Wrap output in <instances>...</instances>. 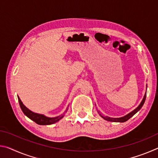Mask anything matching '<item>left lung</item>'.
<instances>
[{
    "mask_svg": "<svg viewBox=\"0 0 158 158\" xmlns=\"http://www.w3.org/2000/svg\"><path fill=\"white\" fill-rule=\"evenodd\" d=\"M146 93H145V95H144L143 97V99L142 100V101H141V102L139 105L137 109H135V110L132 111L131 113L128 114L127 115H126V116H125L123 117H121V118H110V117H108V116H104L103 115H102V114H100V112L98 111L99 114H100V116L102 118H104L105 120H106V121H110V122H120V123H123V122H125L127 121L128 119H130L131 117H132L134 115H135L136 113L138 111L140 110V109L142 107V106L144 104V102H145L146 100Z\"/></svg>",
    "mask_w": 158,
    "mask_h": 158,
    "instance_id": "left-lung-1",
    "label": "left lung"
}]
</instances>
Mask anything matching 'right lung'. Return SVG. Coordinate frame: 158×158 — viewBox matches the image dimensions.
<instances>
[{
	"instance_id": "obj_1",
	"label": "right lung",
	"mask_w": 158,
	"mask_h": 158,
	"mask_svg": "<svg viewBox=\"0 0 158 158\" xmlns=\"http://www.w3.org/2000/svg\"><path fill=\"white\" fill-rule=\"evenodd\" d=\"M18 100H19V103L20 107L21 109V110H22V111L23 112V114H24L26 116L28 117L29 118L31 119L32 121L35 122L38 125H43L53 124V123H55L58 122L59 120H60L64 116V114H62V115H60V116H58L57 117L48 118V117L44 116V115L33 113V111H30L28 109L26 108V106L23 105L22 102L21 101L20 98L19 97H18ZM67 111H68V109L65 111V112Z\"/></svg>"
}]
</instances>
